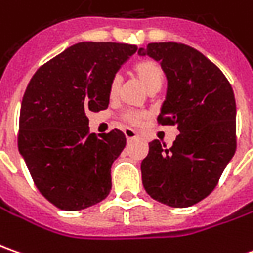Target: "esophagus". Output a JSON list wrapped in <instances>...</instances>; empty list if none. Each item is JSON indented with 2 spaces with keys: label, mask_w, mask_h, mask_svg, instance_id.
Masks as SVG:
<instances>
[{
  "label": "esophagus",
  "mask_w": 253,
  "mask_h": 253,
  "mask_svg": "<svg viewBox=\"0 0 253 253\" xmlns=\"http://www.w3.org/2000/svg\"><path fill=\"white\" fill-rule=\"evenodd\" d=\"M125 135H126L127 141H131V140H134L138 137V134L135 133L134 130H131V128H125Z\"/></svg>",
  "instance_id": "34e87169"
}]
</instances>
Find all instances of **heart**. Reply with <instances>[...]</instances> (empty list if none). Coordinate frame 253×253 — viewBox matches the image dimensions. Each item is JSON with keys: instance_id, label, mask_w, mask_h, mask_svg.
Returning <instances> with one entry per match:
<instances>
[{"instance_id": "1", "label": "heart", "mask_w": 253, "mask_h": 253, "mask_svg": "<svg viewBox=\"0 0 253 253\" xmlns=\"http://www.w3.org/2000/svg\"><path fill=\"white\" fill-rule=\"evenodd\" d=\"M131 74L134 75V78L138 83L143 85L147 91L153 89V88H161L162 81H164V70L160 66L158 61H155L153 58H144L137 61L134 66L131 67ZM120 78L113 77L108 88V93L112 100L118 98L119 92H120ZM144 113L140 112H126L123 113V120H126L130 125H138L140 122H143Z\"/></svg>"}]
</instances>
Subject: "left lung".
<instances>
[{
    "label": "left lung",
    "mask_w": 253,
    "mask_h": 253,
    "mask_svg": "<svg viewBox=\"0 0 253 253\" xmlns=\"http://www.w3.org/2000/svg\"><path fill=\"white\" fill-rule=\"evenodd\" d=\"M138 54L161 63L168 91L157 120L179 130L169 148L150 143L141 162L144 189L162 205L190 207L213 192L237 150L234 91L221 70L187 44L150 43Z\"/></svg>",
    "instance_id": "obj_1"
}]
</instances>
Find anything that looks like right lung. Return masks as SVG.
<instances>
[{
  "label": "right lung",
  "instance_id": "right-lung-1",
  "mask_svg": "<svg viewBox=\"0 0 253 253\" xmlns=\"http://www.w3.org/2000/svg\"><path fill=\"white\" fill-rule=\"evenodd\" d=\"M135 51L126 43H77L28 84L18 148L40 193L61 210H83L109 195L110 168L126 137L118 128L89 133L86 113L108 108L110 81Z\"/></svg>",
  "mask_w": 253,
  "mask_h": 253
}]
</instances>
